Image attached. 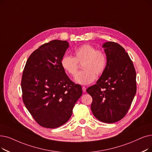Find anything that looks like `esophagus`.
Masks as SVG:
<instances>
[{"mask_svg":"<svg viewBox=\"0 0 152 152\" xmlns=\"http://www.w3.org/2000/svg\"><path fill=\"white\" fill-rule=\"evenodd\" d=\"M82 89H83V91L84 92H85L86 91V87H85V86H83Z\"/></svg>","mask_w":152,"mask_h":152,"instance_id":"34e87169","label":"esophagus"}]
</instances>
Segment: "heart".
Masks as SVG:
<instances>
[{
    "instance_id": "1",
    "label": "heart",
    "mask_w": 152,
    "mask_h": 152,
    "mask_svg": "<svg viewBox=\"0 0 152 152\" xmlns=\"http://www.w3.org/2000/svg\"><path fill=\"white\" fill-rule=\"evenodd\" d=\"M83 71L79 72L75 81L87 85L93 82L97 75H101L107 65V56L101 50H96L90 44H84L74 51V58L64 56L61 64L67 74L75 76L77 71L78 63H82Z\"/></svg>"
}]
</instances>
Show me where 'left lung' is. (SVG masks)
Returning <instances> with one entry per match:
<instances>
[{"instance_id": "obj_1", "label": "left lung", "mask_w": 152, "mask_h": 152, "mask_svg": "<svg viewBox=\"0 0 152 152\" xmlns=\"http://www.w3.org/2000/svg\"><path fill=\"white\" fill-rule=\"evenodd\" d=\"M107 65L96 84L86 89L92 97L91 111L99 121L114 123L128 112L136 94V72L132 61L119 44L102 45Z\"/></svg>"}]
</instances>
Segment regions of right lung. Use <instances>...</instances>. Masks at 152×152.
Listing matches in <instances>:
<instances>
[{
    "instance_id": "obj_1",
    "label": "right lung",
    "mask_w": 152,
    "mask_h": 152,
    "mask_svg": "<svg viewBox=\"0 0 152 152\" xmlns=\"http://www.w3.org/2000/svg\"><path fill=\"white\" fill-rule=\"evenodd\" d=\"M66 41L52 40L32 53L23 72V101L41 126L54 129L70 118L82 94L81 85L66 75L61 60L69 47Z\"/></svg>"
}]
</instances>
